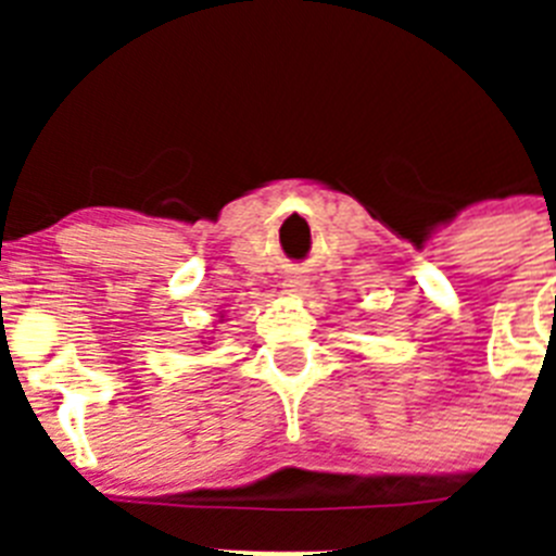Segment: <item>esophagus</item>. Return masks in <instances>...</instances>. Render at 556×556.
Returning <instances> with one entry per match:
<instances>
[{"mask_svg": "<svg viewBox=\"0 0 556 556\" xmlns=\"http://www.w3.org/2000/svg\"><path fill=\"white\" fill-rule=\"evenodd\" d=\"M283 292H287V294H303V292H306V278H303V275H289L287 281H283Z\"/></svg>", "mask_w": 556, "mask_h": 556, "instance_id": "34e87169", "label": "esophagus"}]
</instances>
